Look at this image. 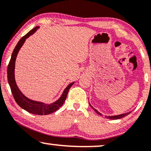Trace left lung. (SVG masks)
<instances>
[{
    "mask_svg": "<svg viewBox=\"0 0 151 151\" xmlns=\"http://www.w3.org/2000/svg\"><path fill=\"white\" fill-rule=\"evenodd\" d=\"M89 104H90V106H91V107L93 108V110H94V111H95L96 113H97L98 114H99V115H101V113H100V112L98 111V110H96L95 108H94L93 107H92V106L90 105V102H89ZM132 111H130V112H126V113H123V114H117V115H112V116H105V117L106 118H107V119H121V118H122V117H124V116H127L128 114H129L130 112H131Z\"/></svg>",
    "mask_w": 151,
    "mask_h": 151,
    "instance_id": "8db88e82",
    "label": "left lung"
}]
</instances>
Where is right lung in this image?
I'll list each match as a JSON object with an SVG mask.
<instances>
[{
    "mask_svg": "<svg viewBox=\"0 0 151 151\" xmlns=\"http://www.w3.org/2000/svg\"><path fill=\"white\" fill-rule=\"evenodd\" d=\"M39 26H37L33 28L32 30L28 32L27 35L21 38L18 42L17 45L14 50L12 54L11 59H10L9 65L7 67V80L9 85L11 88L12 93L13 94L16 102L20 107L23 108L26 111L29 113L34 114H38V115H46V114L52 113V112L57 111L61 106L63 105L64 101L67 97V94L69 91L70 88L72 87L74 82L70 83L67 87L63 90L61 96L57 99V101L51 104H45L41 101H37L35 100H32L27 98V96L24 95L22 92L19 90L17 84L16 83L15 76H14V70H15V62L17 59L18 53H19L20 49L25 43V40L29 38L30 36L35 34L37 30L39 29Z\"/></svg>",
    "mask_w": 151,
    "mask_h": 151,
    "instance_id": "add662e5",
    "label": "right lung"
}]
</instances>
